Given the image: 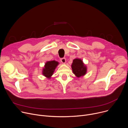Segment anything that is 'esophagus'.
Instances as JSON below:
<instances>
[{
  "label": "esophagus",
  "mask_w": 128,
  "mask_h": 128,
  "mask_svg": "<svg viewBox=\"0 0 128 128\" xmlns=\"http://www.w3.org/2000/svg\"><path fill=\"white\" fill-rule=\"evenodd\" d=\"M61 62L63 63V64H65L66 63V59L65 58H63L62 59H61Z\"/></svg>",
  "instance_id": "34e87169"
}]
</instances>
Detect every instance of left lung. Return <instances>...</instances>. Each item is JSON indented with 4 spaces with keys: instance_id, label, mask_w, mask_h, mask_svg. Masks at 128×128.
Returning a JSON list of instances; mask_svg holds the SVG:
<instances>
[{
    "instance_id": "8db88e82",
    "label": "left lung",
    "mask_w": 128,
    "mask_h": 128,
    "mask_svg": "<svg viewBox=\"0 0 128 128\" xmlns=\"http://www.w3.org/2000/svg\"><path fill=\"white\" fill-rule=\"evenodd\" d=\"M71 68L74 74L78 78L85 76L87 72L86 66L82 59L78 58L73 60Z\"/></svg>"
}]
</instances>
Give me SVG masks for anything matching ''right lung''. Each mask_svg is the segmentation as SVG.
I'll return each instance as SVG.
<instances>
[{
    "label": "right lung",
    "mask_w": 128,
    "mask_h": 128,
    "mask_svg": "<svg viewBox=\"0 0 128 128\" xmlns=\"http://www.w3.org/2000/svg\"><path fill=\"white\" fill-rule=\"evenodd\" d=\"M59 64V63L55 60L47 61L42 70V75L47 78L50 79Z\"/></svg>",
    "instance_id": "right-lung-1"
}]
</instances>
